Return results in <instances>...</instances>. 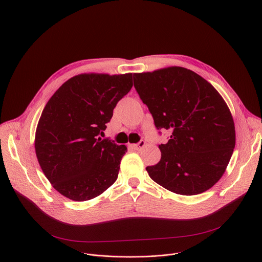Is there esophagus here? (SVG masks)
Listing matches in <instances>:
<instances>
[{
    "label": "esophagus",
    "mask_w": 262,
    "mask_h": 262,
    "mask_svg": "<svg viewBox=\"0 0 262 262\" xmlns=\"http://www.w3.org/2000/svg\"><path fill=\"white\" fill-rule=\"evenodd\" d=\"M145 141H143V140H141L139 143H137V144H135L134 145V147H135V149H137V150H139V149H142L144 146H145Z\"/></svg>",
    "instance_id": "esophagus-1"
}]
</instances>
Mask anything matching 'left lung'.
I'll return each instance as SVG.
<instances>
[{
	"label": "left lung",
	"mask_w": 262,
	"mask_h": 262,
	"mask_svg": "<svg viewBox=\"0 0 262 262\" xmlns=\"http://www.w3.org/2000/svg\"><path fill=\"white\" fill-rule=\"evenodd\" d=\"M134 86L156 127L171 133L159 145L161 161L146 168L149 176L179 195L209 190L225 172L235 146L225 100L199 74L179 66L134 73Z\"/></svg>",
	"instance_id": "1"
}]
</instances>
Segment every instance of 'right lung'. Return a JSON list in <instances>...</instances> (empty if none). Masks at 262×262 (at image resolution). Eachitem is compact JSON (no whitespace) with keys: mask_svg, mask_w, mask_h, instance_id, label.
<instances>
[{"mask_svg":"<svg viewBox=\"0 0 262 262\" xmlns=\"http://www.w3.org/2000/svg\"><path fill=\"white\" fill-rule=\"evenodd\" d=\"M132 87L133 73H83L66 81L46 104L35 151L46 177L64 197L87 201L116 181L127 148L99 135Z\"/></svg>","mask_w":262,"mask_h":262,"instance_id":"right-lung-1","label":"right lung"}]
</instances>
